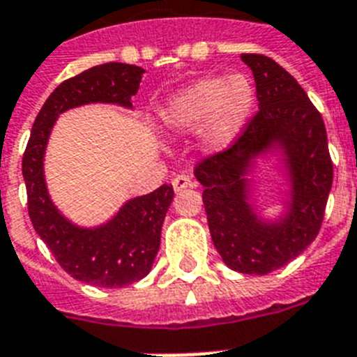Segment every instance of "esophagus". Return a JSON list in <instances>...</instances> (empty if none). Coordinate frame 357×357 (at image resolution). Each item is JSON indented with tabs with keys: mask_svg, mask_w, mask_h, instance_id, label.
I'll list each match as a JSON object with an SVG mask.
<instances>
[{
	"mask_svg": "<svg viewBox=\"0 0 357 357\" xmlns=\"http://www.w3.org/2000/svg\"><path fill=\"white\" fill-rule=\"evenodd\" d=\"M172 187L176 192H179V190H183V188L196 187V181H194L190 176H187V174H178V176L172 179Z\"/></svg>",
	"mask_w": 357,
	"mask_h": 357,
	"instance_id": "34e87169",
	"label": "esophagus"
}]
</instances>
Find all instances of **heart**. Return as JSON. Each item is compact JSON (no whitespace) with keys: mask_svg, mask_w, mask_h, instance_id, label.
Here are the masks:
<instances>
[{"mask_svg":"<svg viewBox=\"0 0 357 357\" xmlns=\"http://www.w3.org/2000/svg\"><path fill=\"white\" fill-rule=\"evenodd\" d=\"M256 91L245 74L208 76L196 79L170 96L160 118L172 132H194L202 128L212 149L234 142L254 110Z\"/></svg>","mask_w":357,"mask_h":357,"instance_id":"heart-1","label":"heart"}]
</instances>
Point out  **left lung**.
<instances>
[{
    "instance_id": "1",
    "label": "left lung",
    "mask_w": 357,
    "mask_h": 357,
    "mask_svg": "<svg viewBox=\"0 0 357 357\" xmlns=\"http://www.w3.org/2000/svg\"><path fill=\"white\" fill-rule=\"evenodd\" d=\"M256 82L257 110L236 142L196 165L205 187L208 229L225 265L243 274L278 271L312 243L321 229L332 167L321 114L294 77L263 54H241ZM278 144L289 167L291 202L280 222L265 224L246 202L244 176L253 158Z\"/></svg>"
}]
</instances>
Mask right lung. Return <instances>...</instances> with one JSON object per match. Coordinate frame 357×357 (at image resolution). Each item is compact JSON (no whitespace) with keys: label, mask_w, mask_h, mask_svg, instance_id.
<instances>
[{"label":"right lung","mask_w":357,"mask_h":357,"mask_svg":"<svg viewBox=\"0 0 357 357\" xmlns=\"http://www.w3.org/2000/svg\"><path fill=\"white\" fill-rule=\"evenodd\" d=\"M143 68L127 63H105L70 77L49 96L36 116L23 154L29 215L56 261L74 280L118 289L143 280L160 250L161 227L174 197L172 185H161L134 197L109 223L82 229L65 220L50 202L43 176V155L54 121L61 112L86 103L132 107Z\"/></svg>","instance_id":"obj_1"}]
</instances>
